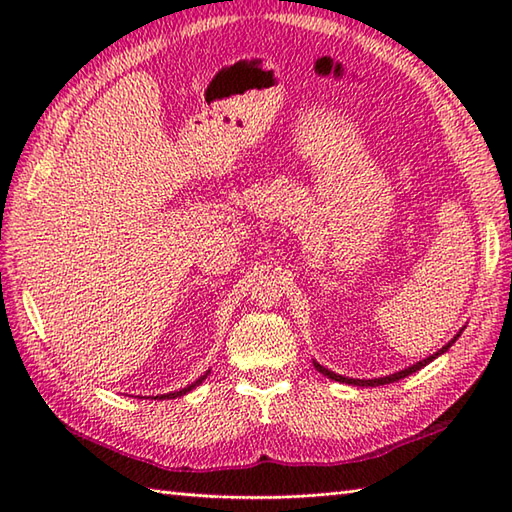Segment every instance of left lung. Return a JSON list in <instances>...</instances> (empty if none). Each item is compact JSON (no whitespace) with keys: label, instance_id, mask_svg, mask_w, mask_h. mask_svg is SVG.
Masks as SVG:
<instances>
[{"label":"left lung","instance_id":"8db88e82","mask_svg":"<svg viewBox=\"0 0 512 512\" xmlns=\"http://www.w3.org/2000/svg\"><path fill=\"white\" fill-rule=\"evenodd\" d=\"M460 334H462V330L453 336V339L447 343V345H442L440 350L436 352V354H431V356H427V358H422V361H418V363H413L411 367H405V369H400V372H394V374H389V376H380V378H369V380H365V378H347V376H341V374H334V372H330L328 367H323V365H319L317 361H312L314 363V369H317V372H321L323 376H328V378H332V380H336V383H345V385H356V387H378V385H389V383H396V380H400V378H407L409 374H413V372H418V369H422L424 365H429L433 358H438L440 354H444L449 350V347L460 339Z\"/></svg>","mask_w":512,"mask_h":512}]
</instances>
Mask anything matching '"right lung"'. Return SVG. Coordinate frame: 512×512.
Instances as JSON below:
<instances>
[{
	"label": "right lung",
	"mask_w": 512,
	"mask_h": 512,
	"mask_svg": "<svg viewBox=\"0 0 512 512\" xmlns=\"http://www.w3.org/2000/svg\"><path fill=\"white\" fill-rule=\"evenodd\" d=\"M209 372H211V369H209ZM209 372H206L204 376H200L198 380H193V383H191V385H187V387H184V389H180V391H169V394H160V396H156L154 400H171V398H178V396L189 394L191 389H195V387H198V385H202V380H204L206 376H209Z\"/></svg>",
	"instance_id": "1"
}]
</instances>
